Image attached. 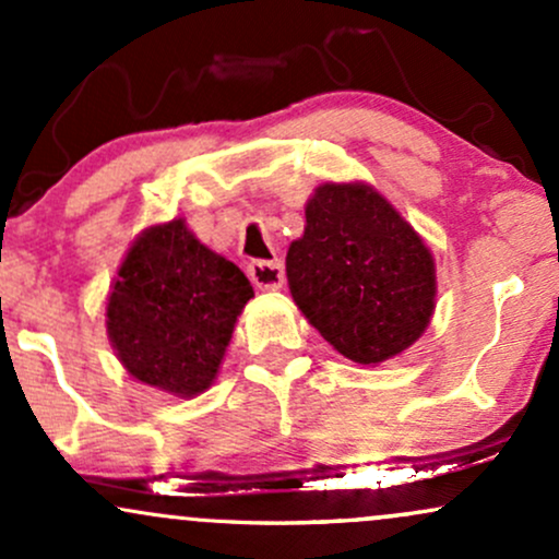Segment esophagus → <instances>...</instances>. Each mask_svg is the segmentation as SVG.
<instances>
[{"label": "esophagus", "instance_id": "obj_1", "mask_svg": "<svg viewBox=\"0 0 559 559\" xmlns=\"http://www.w3.org/2000/svg\"><path fill=\"white\" fill-rule=\"evenodd\" d=\"M247 275L258 288L265 292H275V288L284 286V265L281 260H252L247 265Z\"/></svg>", "mask_w": 559, "mask_h": 559}]
</instances>
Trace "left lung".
I'll use <instances>...</instances> for the list:
<instances>
[{
    "mask_svg": "<svg viewBox=\"0 0 559 559\" xmlns=\"http://www.w3.org/2000/svg\"><path fill=\"white\" fill-rule=\"evenodd\" d=\"M286 275L305 318L352 362L378 365L420 338L436 265L404 217L368 183H323L305 207Z\"/></svg>",
    "mask_w": 559,
    "mask_h": 559,
    "instance_id": "1",
    "label": "left lung"
}]
</instances>
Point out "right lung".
I'll use <instances>...</instances> for the list:
<instances>
[{"mask_svg": "<svg viewBox=\"0 0 559 559\" xmlns=\"http://www.w3.org/2000/svg\"><path fill=\"white\" fill-rule=\"evenodd\" d=\"M252 297L247 275L178 217L146 228L128 249L107 297V336L136 381L186 400L215 381Z\"/></svg>", "mask_w": 559, "mask_h": 559, "instance_id": "right-lung-1", "label": "right lung"}]
</instances>
